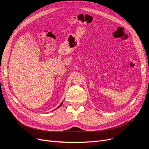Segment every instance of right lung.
<instances>
[{"label": "right lung", "instance_id": "add662e5", "mask_svg": "<svg viewBox=\"0 0 149 149\" xmlns=\"http://www.w3.org/2000/svg\"><path fill=\"white\" fill-rule=\"evenodd\" d=\"M61 104H62V103H61V104H60V106H58V107H60V106H61Z\"/></svg>", "mask_w": 149, "mask_h": 149}]
</instances>
